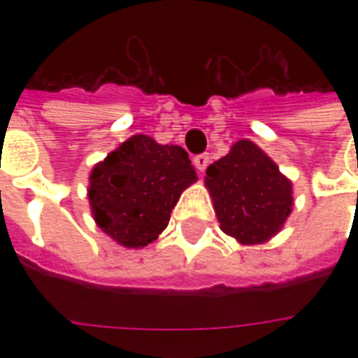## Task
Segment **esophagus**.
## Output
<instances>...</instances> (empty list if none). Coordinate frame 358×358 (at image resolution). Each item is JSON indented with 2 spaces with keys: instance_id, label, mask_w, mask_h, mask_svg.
Here are the masks:
<instances>
[{
  "instance_id": "esophagus-1",
  "label": "esophagus",
  "mask_w": 358,
  "mask_h": 358,
  "mask_svg": "<svg viewBox=\"0 0 358 358\" xmlns=\"http://www.w3.org/2000/svg\"><path fill=\"white\" fill-rule=\"evenodd\" d=\"M193 163H195V167L199 173H204L208 165H210V156H208V154H199V156L193 157Z\"/></svg>"
}]
</instances>
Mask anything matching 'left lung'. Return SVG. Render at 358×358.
I'll list each match as a JSON object with an SVG mask.
<instances>
[{
  "mask_svg": "<svg viewBox=\"0 0 358 358\" xmlns=\"http://www.w3.org/2000/svg\"><path fill=\"white\" fill-rule=\"evenodd\" d=\"M206 185L221 230L245 245L277 234L294 204L292 182L247 139L206 169Z\"/></svg>",
  "mask_w": 358,
  "mask_h": 358,
  "instance_id": "left-lung-1",
  "label": "left lung"
}]
</instances>
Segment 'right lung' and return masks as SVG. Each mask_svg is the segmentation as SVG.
Masks as SVG:
<instances>
[{"mask_svg": "<svg viewBox=\"0 0 358 358\" xmlns=\"http://www.w3.org/2000/svg\"><path fill=\"white\" fill-rule=\"evenodd\" d=\"M196 180L187 152L134 135L91 173L92 215L124 247H145L167 229L182 191Z\"/></svg>", "mask_w": 358, "mask_h": 358, "instance_id": "right-lung-1", "label": "right lung"}]
</instances>
